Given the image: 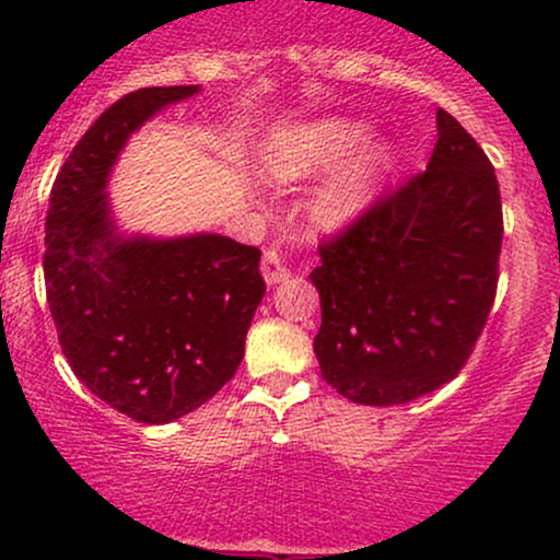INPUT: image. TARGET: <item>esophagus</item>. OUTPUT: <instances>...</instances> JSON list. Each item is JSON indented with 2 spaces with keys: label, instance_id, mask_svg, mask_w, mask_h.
<instances>
[{
  "label": "esophagus",
  "instance_id": "obj_1",
  "mask_svg": "<svg viewBox=\"0 0 560 560\" xmlns=\"http://www.w3.org/2000/svg\"><path fill=\"white\" fill-rule=\"evenodd\" d=\"M260 271L268 284H281V281L289 279V268L284 266V260H281V255L273 253V249H268V253L262 255Z\"/></svg>",
  "mask_w": 560,
  "mask_h": 560
}]
</instances>
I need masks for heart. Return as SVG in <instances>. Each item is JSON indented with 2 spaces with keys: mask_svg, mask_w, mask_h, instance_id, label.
I'll use <instances>...</instances> for the list:
<instances>
[{
  "mask_svg": "<svg viewBox=\"0 0 560 560\" xmlns=\"http://www.w3.org/2000/svg\"><path fill=\"white\" fill-rule=\"evenodd\" d=\"M369 137V126L363 120L331 118L313 126L287 155L276 160L273 171L279 178H305L313 171L329 168L339 160L350 155L352 150L363 144ZM389 150L387 147H371L352 165L331 178L316 199V218L326 226L342 223L355 213L371 195L376 176L387 168Z\"/></svg>",
  "mask_w": 560,
  "mask_h": 560,
  "instance_id": "heart-1",
  "label": "heart"
}]
</instances>
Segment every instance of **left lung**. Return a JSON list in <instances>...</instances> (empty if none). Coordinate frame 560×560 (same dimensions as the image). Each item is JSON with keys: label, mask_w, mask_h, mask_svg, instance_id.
<instances>
[{"label": "left lung", "mask_w": 560, "mask_h": 560, "mask_svg": "<svg viewBox=\"0 0 560 560\" xmlns=\"http://www.w3.org/2000/svg\"><path fill=\"white\" fill-rule=\"evenodd\" d=\"M500 244L490 158L436 110L427 171L320 242L311 273L320 294V376L361 405L410 402L458 376L492 311Z\"/></svg>", "instance_id": "left-lung-1"}]
</instances>
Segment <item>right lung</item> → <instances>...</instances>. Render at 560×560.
Listing matches in <instances>:
<instances>
[{"label": "right lung", "mask_w": 560, "mask_h": 560, "mask_svg": "<svg viewBox=\"0 0 560 560\" xmlns=\"http://www.w3.org/2000/svg\"><path fill=\"white\" fill-rule=\"evenodd\" d=\"M199 86H150L107 107L57 173L44 281L73 374L139 423L197 410L240 369L266 281L260 249L229 236H124L107 176L137 128Z\"/></svg>", "instance_id": "1"}]
</instances>
